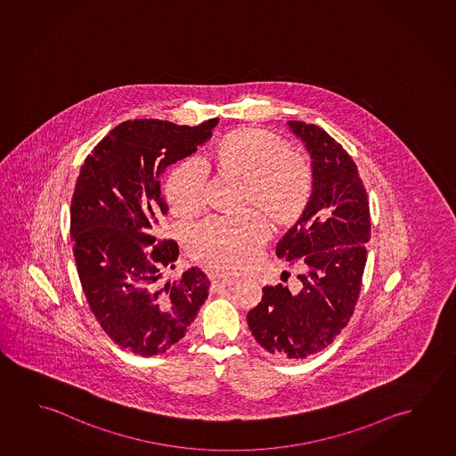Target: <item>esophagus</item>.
I'll return each instance as SVG.
<instances>
[{
  "instance_id": "esophagus-1",
  "label": "esophagus",
  "mask_w": 456,
  "mask_h": 456,
  "mask_svg": "<svg viewBox=\"0 0 456 456\" xmlns=\"http://www.w3.org/2000/svg\"><path fill=\"white\" fill-rule=\"evenodd\" d=\"M234 282H236V279L234 277H228V275L216 274L212 277L214 287H230Z\"/></svg>"
}]
</instances>
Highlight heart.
Returning a JSON list of instances; mask_svg holds the SVG:
<instances>
[{
  "label": "heart",
  "mask_w": 456,
  "mask_h": 456,
  "mask_svg": "<svg viewBox=\"0 0 456 456\" xmlns=\"http://www.w3.org/2000/svg\"><path fill=\"white\" fill-rule=\"evenodd\" d=\"M212 159L222 171L244 181V203L261 210L274 228L297 224L311 201V165L271 131L248 126L232 131L214 145ZM204 188L201 161L187 159L177 163L167 181L174 214L190 217L201 209ZM266 239V220L247 210L238 217H212L198 224L190 232L188 248L195 260L210 268L238 273L258 258Z\"/></svg>",
  "instance_id": "heart-1"
}]
</instances>
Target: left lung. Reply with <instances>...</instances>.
<instances>
[{"mask_svg":"<svg viewBox=\"0 0 456 456\" xmlns=\"http://www.w3.org/2000/svg\"><path fill=\"white\" fill-rule=\"evenodd\" d=\"M289 126L311 153L314 190L275 255L297 265L301 274L293 289L265 287L247 323L269 354L303 360L328 347L354 315L370 214L366 188L347 151L317 125L289 120Z\"/></svg>","mask_w":456,"mask_h":456,"instance_id":"8db88e82","label":"left lung"}]
</instances>
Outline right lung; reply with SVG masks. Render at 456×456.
Listing matches in <instances>:
<instances>
[{
    "label": "right lung",
    "mask_w": 456,
    "mask_h": 456,
    "mask_svg": "<svg viewBox=\"0 0 456 456\" xmlns=\"http://www.w3.org/2000/svg\"><path fill=\"white\" fill-rule=\"evenodd\" d=\"M217 123L128 120L109 131L80 167L71 201L77 274L98 323L133 354H165L185 336L209 295L201 269L161 281L175 268L179 246L155 232L167 214L161 174L196 152Z\"/></svg>",
    "instance_id": "obj_1"
}]
</instances>
